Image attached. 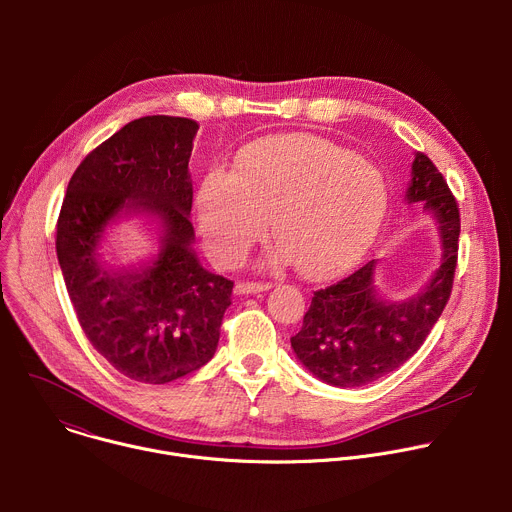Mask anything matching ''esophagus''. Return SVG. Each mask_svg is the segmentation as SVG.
Listing matches in <instances>:
<instances>
[{
  "label": "esophagus",
  "mask_w": 512,
  "mask_h": 512,
  "mask_svg": "<svg viewBox=\"0 0 512 512\" xmlns=\"http://www.w3.org/2000/svg\"><path fill=\"white\" fill-rule=\"evenodd\" d=\"M271 283L267 281H239L235 285V294H259V291H267Z\"/></svg>",
  "instance_id": "34e87169"
}]
</instances>
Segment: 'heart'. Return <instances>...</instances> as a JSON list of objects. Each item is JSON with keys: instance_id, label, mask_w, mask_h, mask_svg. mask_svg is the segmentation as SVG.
<instances>
[{"instance_id": "b5f03b06", "label": "heart", "mask_w": 512, "mask_h": 512, "mask_svg": "<svg viewBox=\"0 0 512 512\" xmlns=\"http://www.w3.org/2000/svg\"><path fill=\"white\" fill-rule=\"evenodd\" d=\"M387 204L385 178L367 160L322 137L275 135L245 145L231 174L206 172L194 221L206 253L231 265L261 239L269 218L275 259L326 279L371 247Z\"/></svg>"}]
</instances>
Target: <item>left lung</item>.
<instances>
[{"instance_id":"1","label":"left lung","mask_w":512,"mask_h":512,"mask_svg":"<svg viewBox=\"0 0 512 512\" xmlns=\"http://www.w3.org/2000/svg\"><path fill=\"white\" fill-rule=\"evenodd\" d=\"M405 198L423 202L442 233V263L417 296L393 302L375 287L377 259L314 291L291 348L304 367L334 387H362L399 369L442 316L458 265L460 208L442 172L417 152Z\"/></svg>"}]
</instances>
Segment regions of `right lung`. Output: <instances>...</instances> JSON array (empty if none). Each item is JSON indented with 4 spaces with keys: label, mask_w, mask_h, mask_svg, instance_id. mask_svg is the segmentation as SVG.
Listing matches in <instances>:
<instances>
[{
    "label": "right lung",
    "mask_w": 512,
    "mask_h": 512,
    "mask_svg": "<svg viewBox=\"0 0 512 512\" xmlns=\"http://www.w3.org/2000/svg\"><path fill=\"white\" fill-rule=\"evenodd\" d=\"M198 123L150 115L123 125L72 174L56 255L79 324L113 367L166 385L206 364L233 281L194 249L188 160Z\"/></svg>",
    "instance_id": "right-lung-1"
}]
</instances>
